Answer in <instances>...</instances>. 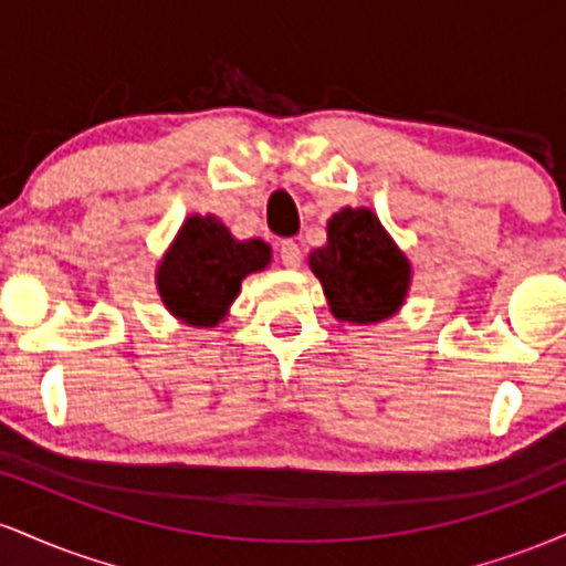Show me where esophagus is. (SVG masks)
<instances>
[{
  "instance_id": "34e87169",
  "label": "esophagus",
  "mask_w": 566,
  "mask_h": 566,
  "mask_svg": "<svg viewBox=\"0 0 566 566\" xmlns=\"http://www.w3.org/2000/svg\"><path fill=\"white\" fill-rule=\"evenodd\" d=\"M279 261H282L284 269H301L303 263V252L301 247H297L295 242H282V247H279Z\"/></svg>"
}]
</instances>
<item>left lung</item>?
<instances>
[{
	"label": "left lung",
	"mask_w": 566,
	"mask_h": 566,
	"mask_svg": "<svg viewBox=\"0 0 566 566\" xmlns=\"http://www.w3.org/2000/svg\"><path fill=\"white\" fill-rule=\"evenodd\" d=\"M335 319L375 324L405 303L412 265L367 207H343L327 220V244L308 255Z\"/></svg>",
	"instance_id": "obj_1"
}]
</instances>
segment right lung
Masks as SVG:
<instances>
[{
    "instance_id": "right-lung-1",
    "label": "right lung",
    "mask_w": 566,
    "mask_h": 566,
    "mask_svg": "<svg viewBox=\"0 0 566 566\" xmlns=\"http://www.w3.org/2000/svg\"><path fill=\"white\" fill-rule=\"evenodd\" d=\"M271 263L261 239H239L216 216H191L157 269L161 303L191 327H216L237 301L242 279Z\"/></svg>"
}]
</instances>
